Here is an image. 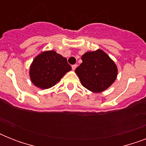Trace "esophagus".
<instances>
[{
  "label": "esophagus",
  "instance_id": "esophagus-1",
  "mask_svg": "<svg viewBox=\"0 0 146 146\" xmlns=\"http://www.w3.org/2000/svg\"><path fill=\"white\" fill-rule=\"evenodd\" d=\"M76 67H77V65H76V64H74V65H73V66H72V69H73V70H75Z\"/></svg>",
  "mask_w": 146,
  "mask_h": 146
}]
</instances>
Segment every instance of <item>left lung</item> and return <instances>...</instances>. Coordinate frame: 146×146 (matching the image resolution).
I'll use <instances>...</instances> for the list:
<instances>
[{
	"label": "left lung",
	"mask_w": 146,
	"mask_h": 146,
	"mask_svg": "<svg viewBox=\"0 0 146 146\" xmlns=\"http://www.w3.org/2000/svg\"><path fill=\"white\" fill-rule=\"evenodd\" d=\"M82 63L76 69L81 84L89 91L99 93L113 84L117 76V66L104 52L98 49L82 56Z\"/></svg>",
	"instance_id": "obj_1"
}]
</instances>
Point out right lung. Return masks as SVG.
Instances as JSON below:
<instances>
[{
  "instance_id": "1",
  "label": "right lung",
  "mask_w": 146,
  "mask_h": 146,
  "mask_svg": "<svg viewBox=\"0 0 146 146\" xmlns=\"http://www.w3.org/2000/svg\"><path fill=\"white\" fill-rule=\"evenodd\" d=\"M66 57L54 50H45L34 58L29 68V76L35 86L47 89L55 86L71 70Z\"/></svg>"
}]
</instances>
